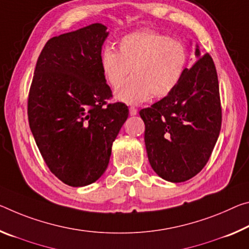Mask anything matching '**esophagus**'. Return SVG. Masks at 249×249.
I'll use <instances>...</instances> for the list:
<instances>
[{
    "label": "esophagus",
    "instance_id": "obj_1",
    "mask_svg": "<svg viewBox=\"0 0 249 249\" xmlns=\"http://www.w3.org/2000/svg\"><path fill=\"white\" fill-rule=\"evenodd\" d=\"M129 114H131L132 116L136 115V114H137V108L134 107V106H131V107H129Z\"/></svg>",
    "mask_w": 249,
    "mask_h": 249
}]
</instances>
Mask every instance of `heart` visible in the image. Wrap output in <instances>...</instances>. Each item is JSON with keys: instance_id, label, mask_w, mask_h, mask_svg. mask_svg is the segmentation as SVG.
I'll list each match as a JSON object with an SVG mask.
<instances>
[{"instance_id": "1", "label": "heart", "mask_w": 249, "mask_h": 249, "mask_svg": "<svg viewBox=\"0 0 249 249\" xmlns=\"http://www.w3.org/2000/svg\"><path fill=\"white\" fill-rule=\"evenodd\" d=\"M189 62L186 45L154 30L132 32L118 41V51L105 46L100 65L105 81L115 89L131 72L133 76L115 92L117 101L140 104L163 98L177 89Z\"/></svg>"}]
</instances>
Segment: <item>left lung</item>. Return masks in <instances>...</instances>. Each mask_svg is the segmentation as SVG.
I'll use <instances>...</instances> for the list:
<instances>
[{
    "label": "left lung",
    "mask_w": 249,
    "mask_h": 249,
    "mask_svg": "<svg viewBox=\"0 0 249 249\" xmlns=\"http://www.w3.org/2000/svg\"><path fill=\"white\" fill-rule=\"evenodd\" d=\"M168 96L140 110L152 168L180 183L198 174L210 160L222 126L219 85L212 56H200Z\"/></svg>",
    "instance_id": "left-lung-1"
}]
</instances>
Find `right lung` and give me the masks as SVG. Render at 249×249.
<instances>
[{
	"label": "right lung",
	"instance_id": "right-lung-1",
	"mask_svg": "<svg viewBox=\"0 0 249 249\" xmlns=\"http://www.w3.org/2000/svg\"><path fill=\"white\" fill-rule=\"evenodd\" d=\"M106 26L94 23L46 42L35 66L27 116L50 171L73 187L96 181L128 117L124 103L108 104L112 90L100 65Z\"/></svg>",
	"mask_w": 249,
	"mask_h": 249
}]
</instances>
